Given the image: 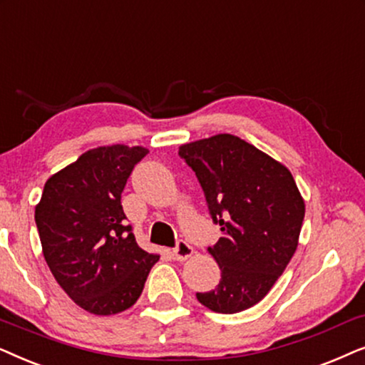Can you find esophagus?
I'll use <instances>...</instances> for the list:
<instances>
[{
	"mask_svg": "<svg viewBox=\"0 0 365 365\" xmlns=\"http://www.w3.org/2000/svg\"><path fill=\"white\" fill-rule=\"evenodd\" d=\"M172 255H173V259H175V260L183 262V260L190 259V257L193 255V247H192V245H188L187 242L180 240L178 244H177V247H175V249H173Z\"/></svg>",
	"mask_w": 365,
	"mask_h": 365,
	"instance_id": "34e87169",
	"label": "esophagus"
}]
</instances>
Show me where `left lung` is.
Masks as SVG:
<instances>
[{
	"label": "left lung",
	"instance_id": "8db88e82",
	"mask_svg": "<svg viewBox=\"0 0 365 365\" xmlns=\"http://www.w3.org/2000/svg\"><path fill=\"white\" fill-rule=\"evenodd\" d=\"M222 237L208 254L220 284L197 299L218 314L254 307L284 274L299 245L305 203L290 170L235 135L182 145Z\"/></svg>",
	"mask_w": 365,
	"mask_h": 365
}]
</instances>
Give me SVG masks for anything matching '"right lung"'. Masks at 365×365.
Masks as SVG:
<instances>
[{
  "label": "right lung",
  "instance_id": "1",
  "mask_svg": "<svg viewBox=\"0 0 365 365\" xmlns=\"http://www.w3.org/2000/svg\"><path fill=\"white\" fill-rule=\"evenodd\" d=\"M145 147L91 148L51 175L35 207L43 255L73 302L95 315L130 309L160 255L140 249L121 192Z\"/></svg>",
  "mask_w": 365,
  "mask_h": 365
}]
</instances>
